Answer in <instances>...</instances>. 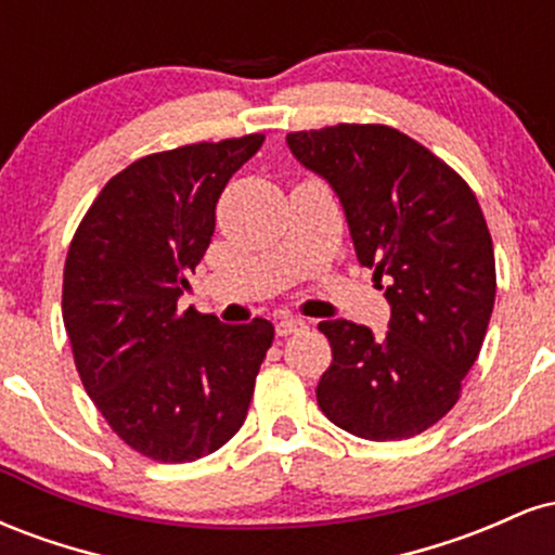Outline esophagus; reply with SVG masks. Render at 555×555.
<instances>
[{
  "mask_svg": "<svg viewBox=\"0 0 555 555\" xmlns=\"http://www.w3.org/2000/svg\"><path fill=\"white\" fill-rule=\"evenodd\" d=\"M308 328V323L302 321V318H295V315H284L276 321V334L279 336H289V334H299V331Z\"/></svg>",
  "mask_w": 555,
  "mask_h": 555,
  "instance_id": "1",
  "label": "esophagus"
}]
</instances>
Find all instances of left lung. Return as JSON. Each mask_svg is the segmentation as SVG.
Segmentation results:
<instances>
[{
    "mask_svg": "<svg viewBox=\"0 0 555 555\" xmlns=\"http://www.w3.org/2000/svg\"><path fill=\"white\" fill-rule=\"evenodd\" d=\"M292 156L328 182L360 266L386 279L384 336L336 318L318 328L331 365L315 388L331 423L367 441L436 425L462 391L495 299L493 242L467 182L386 125L286 135Z\"/></svg>",
    "mask_w": 555,
    "mask_h": 555,
    "instance_id": "1",
    "label": "left lung"
}]
</instances>
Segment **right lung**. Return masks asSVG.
I'll list each match as a JSON object with an SVG mask.
<instances>
[{
  "instance_id": "add662e5",
  "label": "right lung",
  "mask_w": 555,
  "mask_h": 555,
  "mask_svg": "<svg viewBox=\"0 0 555 555\" xmlns=\"http://www.w3.org/2000/svg\"><path fill=\"white\" fill-rule=\"evenodd\" d=\"M260 145L245 135L138 158L104 184L69 245L62 318L80 380L149 460L214 454L247 417L273 326H229L177 302L211 245L219 195Z\"/></svg>"
}]
</instances>
